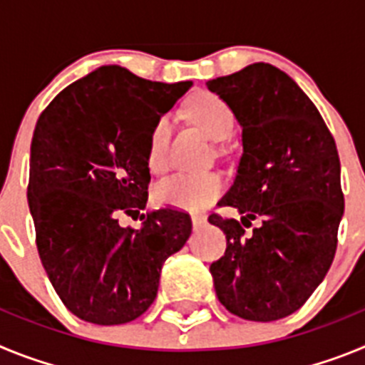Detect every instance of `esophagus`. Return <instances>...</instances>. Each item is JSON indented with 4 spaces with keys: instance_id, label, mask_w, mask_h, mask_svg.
Returning a JSON list of instances; mask_svg holds the SVG:
<instances>
[{
    "instance_id": "esophagus-1",
    "label": "esophagus",
    "mask_w": 365,
    "mask_h": 365,
    "mask_svg": "<svg viewBox=\"0 0 365 365\" xmlns=\"http://www.w3.org/2000/svg\"><path fill=\"white\" fill-rule=\"evenodd\" d=\"M192 222H193V228L202 227V225H205V222H206V215L193 214V215H192Z\"/></svg>"
}]
</instances>
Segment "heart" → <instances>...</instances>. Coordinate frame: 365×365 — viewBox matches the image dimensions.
<instances>
[{
	"mask_svg": "<svg viewBox=\"0 0 365 365\" xmlns=\"http://www.w3.org/2000/svg\"><path fill=\"white\" fill-rule=\"evenodd\" d=\"M192 120L210 138H225L234 125L232 109L222 98L212 93L193 96L188 104ZM170 137V118L160 117L155 122L148 143V166L151 172L166 168V148ZM225 190V179L217 172H177L166 177L155 188V199L160 205L179 210L201 212L212 205Z\"/></svg>",
	"mask_w": 365,
	"mask_h": 365,
	"instance_id": "heart-1",
	"label": "heart"
}]
</instances>
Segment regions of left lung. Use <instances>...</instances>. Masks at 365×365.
Wrapping results in <instances>:
<instances>
[{"label": "left lung", "mask_w": 365, "mask_h": 365, "mask_svg": "<svg viewBox=\"0 0 365 365\" xmlns=\"http://www.w3.org/2000/svg\"><path fill=\"white\" fill-rule=\"evenodd\" d=\"M206 86L243 128L237 175L219 201L241 221L208 217L227 235L210 265L215 294L245 320H279L307 302L334 259L344 215L336 144L311 98L270 63ZM254 218L260 227L247 235Z\"/></svg>", "instance_id": "obj_1"}]
</instances>
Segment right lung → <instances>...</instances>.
I'll return each instance as SVG.
<instances>
[{
  "label": "right lung",
  "instance_id": "obj_1",
  "mask_svg": "<svg viewBox=\"0 0 365 365\" xmlns=\"http://www.w3.org/2000/svg\"><path fill=\"white\" fill-rule=\"evenodd\" d=\"M190 87L104 66L58 93L38 118L27 188L38 254L80 320L118 325L144 314L164 261L192 234L190 215L172 208L143 214L137 230L118 222L146 208L151 128Z\"/></svg>",
  "mask_w": 365,
  "mask_h": 365
}]
</instances>
